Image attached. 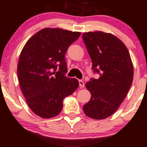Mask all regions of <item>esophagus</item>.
Listing matches in <instances>:
<instances>
[{"mask_svg":"<svg viewBox=\"0 0 147 147\" xmlns=\"http://www.w3.org/2000/svg\"><path fill=\"white\" fill-rule=\"evenodd\" d=\"M79 85H80V88H84V86H85V84H84V82L82 81V80H79Z\"/></svg>","mask_w":147,"mask_h":147,"instance_id":"obj_1","label":"esophagus"}]
</instances>
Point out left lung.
<instances>
[{
  "label": "left lung",
  "instance_id": "left-lung-1",
  "mask_svg": "<svg viewBox=\"0 0 147 147\" xmlns=\"http://www.w3.org/2000/svg\"><path fill=\"white\" fill-rule=\"evenodd\" d=\"M84 42L98 79L86 84L91 98L83 110L88 117L102 120L112 115L126 98L132 85L134 68L129 51L113 34L102 31L84 33Z\"/></svg>",
  "mask_w": 147,
  "mask_h": 147
}]
</instances>
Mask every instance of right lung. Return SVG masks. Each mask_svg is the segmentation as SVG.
I'll return each mask as SVG.
<instances>
[{
	"label": "right lung",
	"instance_id": "right-lung-1",
	"mask_svg": "<svg viewBox=\"0 0 147 147\" xmlns=\"http://www.w3.org/2000/svg\"><path fill=\"white\" fill-rule=\"evenodd\" d=\"M80 35V32L45 28L32 36L22 49L17 65L19 85L36 115L43 118L57 116L64 98L79 86L78 80L65 76V54Z\"/></svg>",
	"mask_w": 147,
	"mask_h": 147
}]
</instances>
